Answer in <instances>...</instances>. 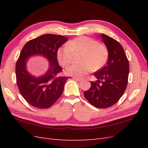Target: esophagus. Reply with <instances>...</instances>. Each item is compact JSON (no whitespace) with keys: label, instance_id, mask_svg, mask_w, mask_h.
I'll use <instances>...</instances> for the list:
<instances>
[{"label":"esophagus","instance_id":"1","mask_svg":"<svg viewBox=\"0 0 148 148\" xmlns=\"http://www.w3.org/2000/svg\"><path fill=\"white\" fill-rule=\"evenodd\" d=\"M73 79L75 80H76V81H78V82H80L82 81V78H76V77H73Z\"/></svg>","mask_w":148,"mask_h":148}]
</instances>
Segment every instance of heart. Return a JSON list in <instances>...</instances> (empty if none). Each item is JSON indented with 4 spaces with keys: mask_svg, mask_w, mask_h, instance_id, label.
<instances>
[{
    "mask_svg": "<svg viewBox=\"0 0 148 148\" xmlns=\"http://www.w3.org/2000/svg\"><path fill=\"white\" fill-rule=\"evenodd\" d=\"M83 53L80 64H72L66 68V75L82 78L92 70H97L104 66L108 57L106 47L96 40L86 36L76 38L69 41L57 52V59L63 66L69 65L72 62L74 53Z\"/></svg>",
    "mask_w": 148,
    "mask_h": 148,
    "instance_id": "heart-1",
    "label": "heart"
}]
</instances>
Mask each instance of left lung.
Segmentation results:
<instances>
[{
    "instance_id": "left-lung-1",
    "label": "left lung",
    "mask_w": 148,
    "mask_h": 148,
    "mask_svg": "<svg viewBox=\"0 0 148 148\" xmlns=\"http://www.w3.org/2000/svg\"><path fill=\"white\" fill-rule=\"evenodd\" d=\"M100 36L108 51V60L93 74L97 81L91 82V88L84 92V96L93 106L105 109L115 104L123 95L128 83L129 63L119 42L104 34Z\"/></svg>"
}]
</instances>
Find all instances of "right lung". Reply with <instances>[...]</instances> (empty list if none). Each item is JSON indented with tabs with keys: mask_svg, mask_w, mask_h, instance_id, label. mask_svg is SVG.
<instances>
[{
	"mask_svg": "<svg viewBox=\"0 0 148 148\" xmlns=\"http://www.w3.org/2000/svg\"><path fill=\"white\" fill-rule=\"evenodd\" d=\"M67 41L68 38L64 36L46 34L31 40L22 49L16 64V84L21 95L36 108H49L63 92L69 77H58L62 70L57 54L59 48ZM36 55L49 62L47 72L38 77L31 75L26 66L29 58Z\"/></svg>",
	"mask_w": 148,
	"mask_h": 148,
	"instance_id": "obj_1",
	"label": "right lung"
}]
</instances>
